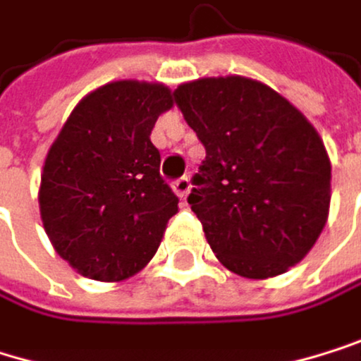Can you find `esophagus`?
I'll return each instance as SVG.
<instances>
[{
	"instance_id": "34e87169",
	"label": "esophagus",
	"mask_w": 361,
	"mask_h": 361,
	"mask_svg": "<svg viewBox=\"0 0 361 361\" xmlns=\"http://www.w3.org/2000/svg\"><path fill=\"white\" fill-rule=\"evenodd\" d=\"M173 190H175V195L179 197V199H186L188 197V192H190V179L184 175V177H179V179H175L173 182Z\"/></svg>"
}]
</instances>
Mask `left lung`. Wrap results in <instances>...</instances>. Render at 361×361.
Returning a JSON list of instances; mask_svg holds the SVG:
<instances>
[{"instance_id": "8db88e82", "label": "left lung", "mask_w": 361, "mask_h": 361, "mask_svg": "<svg viewBox=\"0 0 361 361\" xmlns=\"http://www.w3.org/2000/svg\"><path fill=\"white\" fill-rule=\"evenodd\" d=\"M173 96L205 147L188 203L214 255L244 278L285 274L327 220L321 137L289 100L244 76L199 79Z\"/></svg>"}]
</instances>
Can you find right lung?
<instances>
[{
    "label": "right lung",
    "mask_w": 361,
    "mask_h": 361,
    "mask_svg": "<svg viewBox=\"0 0 361 361\" xmlns=\"http://www.w3.org/2000/svg\"><path fill=\"white\" fill-rule=\"evenodd\" d=\"M171 106L160 83L115 81L76 104L51 145L40 216L57 255L79 274L117 282L156 255L179 199L149 135Z\"/></svg>",
    "instance_id": "obj_1"
}]
</instances>
